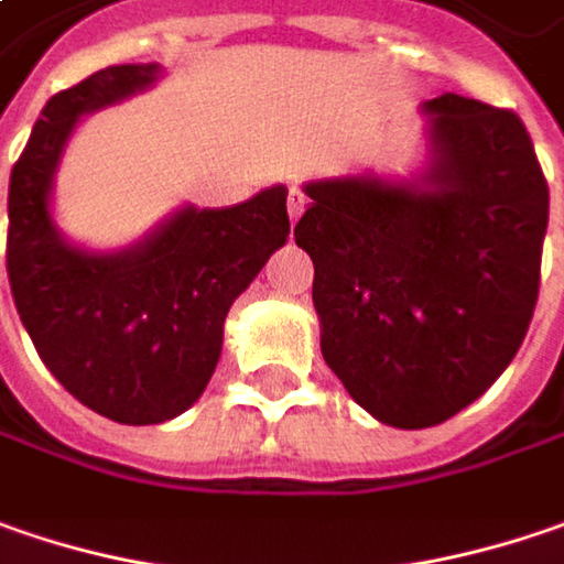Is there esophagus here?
Segmentation results:
<instances>
[{
	"mask_svg": "<svg viewBox=\"0 0 564 564\" xmlns=\"http://www.w3.org/2000/svg\"><path fill=\"white\" fill-rule=\"evenodd\" d=\"M285 206H289V215H292V221H295L297 215L304 212V206H307V196H304V189L292 186V189H289V199H285Z\"/></svg>",
	"mask_w": 564,
	"mask_h": 564,
	"instance_id": "esophagus-1",
	"label": "esophagus"
}]
</instances>
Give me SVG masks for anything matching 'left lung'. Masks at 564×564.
I'll use <instances>...</instances> for the list:
<instances>
[{"label":"left lung","instance_id":"left-lung-1","mask_svg":"<svg viewBox=\"0 0 564 564\" xmlns=\"http://www.w3.org/2000/svg\"><path fill=\"white\" fill-rule=\"evenodd\" d=\"M429 186L307 184L295 225L314 260L326 365L393 429H432L479 400L521 349L540 295L550 184L514 110L429 100Z\"/></svg>","mask_w":564,"mask_h":564}]
</instances>
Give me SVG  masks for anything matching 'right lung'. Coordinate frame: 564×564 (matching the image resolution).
<instances>
[{
  "instance_id": "1",
  "label": "right lung",
  "mask_w": 564,
  "mask_h": 564,
  "mask_svg": "<svg viewBox=\"0 0 564 564\" xmlns=\"http://www.w3.org/2000/svg\"><path fill=\"white\" fill-rule=\"evenodd\" d=\"M155 75V63L107 66L53 95L9 181L6 269L21 324L53 378L120 425H158L199 400L231 301L292 231L285 186H272L235 209H184L127 253L59 240L46 199L75 120Z\"/></svg>"
}]
</instances>
